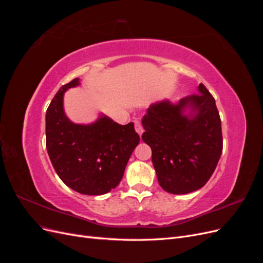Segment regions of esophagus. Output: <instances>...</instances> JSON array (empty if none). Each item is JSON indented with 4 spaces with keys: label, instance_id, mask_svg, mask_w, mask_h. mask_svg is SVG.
<instances>
[{
    "label": "esophagus",
    "instance_id": "esophagus-1",
    "mask_svg": "<svg viewBox=\"0 0 263 263\" xmlns=\"http://www.w3.org/2000/svg\"><path fill=\"white\" fill-rule=\"evenodd\" d=\"M135 129H136V132H137L139 136H141L142 133H144V128H142V126H141L139 121H135Z\"/></svg>",
    "mask_w": 263,
    "mask_h": 263
}]
</instances>
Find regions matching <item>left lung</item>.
<instances>
[{
  "label": "left lung",
  "instance_id": "1",
  "mask_svg": "<svg viewBox=\"0 0 263 263\" xmlns=\"http://www.w3.org/2000/svg\"><path fill=\"white\" fill-rule=\"evenodd\" d=\"M198 94L177 104L163 100L151 104L142 118V140L150 146L158 182L165 192L186 194L205 185L221 155L219 113L201 83Z\"/></svg>",
  "mask_w": 263,
  "mask_h": 263
}]
</instances>
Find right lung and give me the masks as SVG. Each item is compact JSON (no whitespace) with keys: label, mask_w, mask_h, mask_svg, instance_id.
Wrapping results in <instances>:
<instances>
[{"label":"right lung","mask_w":263,"mask_h":263,"mask_svg":"<svg viewBox=\"0 0 263 263\" xmlns=\"http://www.w3.org/2000/svg\"><path fill=\"white\" fill-rule=\"evenodd\" d=\"M80 85L73 79L61 86L46 112V148L67 186L85 195H102L115 189L139 144L134 123L119 125L101 114L94 123L76 124L63 109V95Z\"/></svg>","instance_id":"right-lung-1"}]
</instances>
